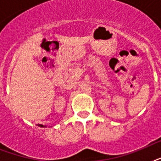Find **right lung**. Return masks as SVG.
<instances>
[{
    "label": "right lung",
    "instance_id": "add662e5",
    "mask_svg": "<svg viewBox=\"0 0 161 161\" xmlns=\"http://www.w3.org/2000/svg\"><path fill=\"white\" fill-rule=\"evenodd\" d=\"M39 127H47V125H37Z\"/></svg>",
    "mask_w": 161,
    "mask_h": 161
}]
</instances>
